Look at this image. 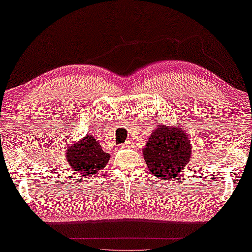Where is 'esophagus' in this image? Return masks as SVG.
<instances>
[{"mask_svg":"<svg viewBox=\"0 0 252 252\" xmlns=\"http://www.w3.org/2000/svg\"><path fill=\"white\" fill-rule=\"evenodd\" d=\"M128 145H129V143H128V142H125V143H124L123 145H122V147H125V148H126V147H128Z\"/></svg>","mask_w":252,"mask_h":252,"instance_id":"1","label":"esophagus"}]
</instances>
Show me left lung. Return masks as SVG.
I'll use <instances>...</instances> for the list:
<instances>
[{"instance_id":"1","label":"left lung","mask_w":252,"mask_h":252,"mask_svg":"<svg viewBox=\"0 0 252 252\" xmlns=\"http://www.w3.org/2000/svg\"><path fill=\"white\" fill-rule=\"evenodd\" d=\"M158 125L145 147L144 160L152 174L173 180L187 166L192 155V144L182 126Z\"/></svg>"}]
</instances>
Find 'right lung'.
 Masks as SVG:
<instances>
[{
	"instance_id": "add662e5",
	"label": "right lung",
	"mask_w": 252,
	"mask_h": 252,
	"mask_svg": "<svg viewBox=\"0 0 252 252\" xmlns=\"http://www.w3.org/2000/svg\"><path fill=\"white\" fill-rule=\"evenodd\" d=\"M65 158L75 174L88 179L104 170L110 155L102 151L100 144L93 135H86L80 141L67 144Z\"/></svg>"
}]
</instances>
